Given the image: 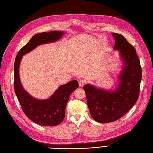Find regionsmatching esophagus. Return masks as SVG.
I'll list each match as a JSON object with an SVG mask.
<instances>
[{
  "mask_svg": "<svg viewBox=\"0 0 153 153\" xmlns=\"http://www.w3.org/2000/svg\"><path fill=\"white\" fill-rule=\"evenodd\" d=\"M78 83H79L80 87H83L85 84H86L87 82L85 80H79V82H78Z\"/></svg>",
  "mask_w": 153,
  "mask_h": 153,
  "instance_id": "obj_1",
  "label": "esophagus"
}]
</instances>
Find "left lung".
<instances>
[{
	"instance_id": "1",
	"label": "left lung",
	"mask_w": 153,
	"mask_h": 153,
	"mask_svg": "<svg viewBox=\"0 0 153 153\" xmlns=\"http://www.w3.org/2000/svg\"><path fill=\"white\" fill-rule=\"evenodd\" d=\"M112 35L115 39L114 49L119 50L124 62L118 88L110 92L89 84L84 86L92 117L103 123L117 121L132 108L139 96L142 79L140 62L135 48L121 34Z\"/></svg>"
}]
</instances>
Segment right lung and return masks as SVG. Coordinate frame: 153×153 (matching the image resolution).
I'll return each mask as SVG.
<instances>
[{"instance_id": "1", "label": "right lung", "mask_w": 153, "mask_h": 153, "mask_svg": "<svg viewBox=\"0 0 153 153\" xmlns=\"http://www.w3.org/2000/svg\"><path fill=\"white\" fill-rule=\"evenodd\" d=\"M62 32H41L32 37L29 42L18 52L14 64V88L23 112L34 123L41 126H55L61 123L65 117L66 106L69 96L78 87L77 80L69 82L60 86L55 93L47 100L32 98L23 89L19 77V65L22 57L43 43L53 42L61 38Z\"/></svg>"}]
</instances>
